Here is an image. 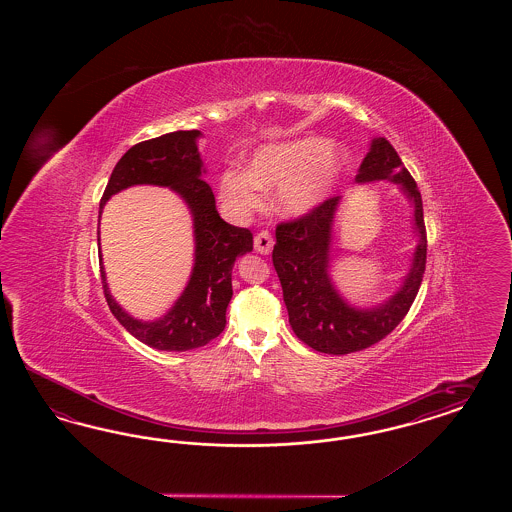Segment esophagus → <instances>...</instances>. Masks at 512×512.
I'll return each instance as SVG.
<instances>
[{
	"label": "esophagus",
	"mask_w": 512,
	"mask_h": 512,
	"mask_svg": "<svg viewBox=\"0 0 512 512\" xmlns=\"http://www.w3.org/2000/svg\"><path fill=\"white\" fill-rule=\"evenodd\" d=\"M253 246H255L257 253L268 255L272 248H274V238H272V234L268 233V231H261V233L255 234Z\"/></svg>",
	"instance_id": "34e87169"
}]
</instances>
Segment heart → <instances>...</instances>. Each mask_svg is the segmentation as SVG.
<instances>
[{
  "instance_id": "1",
  "label": "heart",
  "mask_w": 512,
  "mask_h": 512,
  "mask_svg": "<svg viewBox=\"0 0 512 512\" xmlns=\"http://www.w3.org/2000/svg\"><path fill=\"white\" fill-rule=\"evenodd\" d=\"M345 152L323 137H302L266 144L251 155L246 172L225 171L219 178V195L238 212L261 204L259 189H274L276 206L287 216H302L330 195Z\"/></svg>"
}]
</instances>
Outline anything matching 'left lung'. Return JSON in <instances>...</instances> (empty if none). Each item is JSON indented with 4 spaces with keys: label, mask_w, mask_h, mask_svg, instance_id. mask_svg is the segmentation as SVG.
<instances>
[{
    "label": "left lung",
    "mask_w": 512,
    "mask_h": 512,
    "mask_svg": "<svg viewBox=\"0 0 512 512\" xmlns=\"http://www.w3.org/2000/svg\"><path fill=\"white\" fill-rule=\"evenodd\" d=\"M355 180L358 184L375 180L400 184L415 206L419 244L396 295L375 308L360 310L341 298L328 276L332 227L341 197L326 199L308 214L279 223L272 263L281 281L289 323L298 340L326 355L357 353L388 336L411 308L426 268V227L419 187L387 139L372 140Z\"/></svg>",
    "instance_id": "8db88e82"
}]
</instances>
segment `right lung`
I'll return each mask as SVG.
<instances>
[{"instance_id": "add662e5", "label": "right lung", "mask_w": 512, "mask_h": 512, "mask_svg": "<svg viewBox=\"0 0 512 512\" xmlns=\"http://www.w3.org/2000/svg\"><path fill=\"white\" fill-rule=\"evenodd\" d=\"M201 131H174L144 140L129 148L116 163L99 202V217L112 195L125 187L150 184L171 187L193 216L195 264L182 296L171 310L155 321H139L118 306L109 291L103 261V291L112 315L129 334L159 351H191L223 332L225 313L233 298V266L236 257L253 249V234L223 221L216 210L212 187L202 178L197 139ZM99 242V231H97Z\"/></svg>"}]
</instances>
